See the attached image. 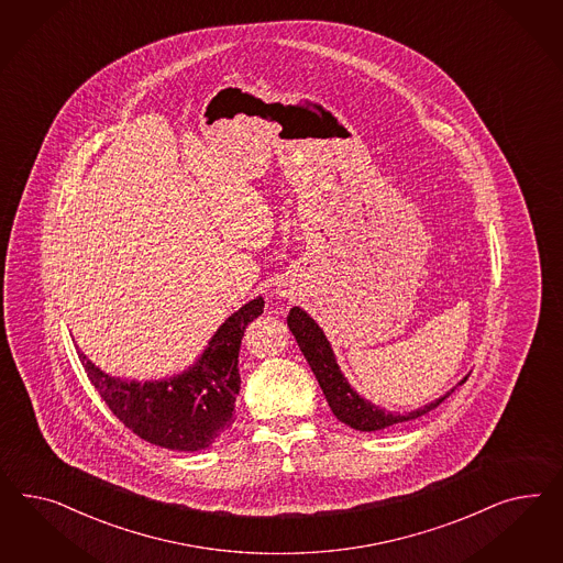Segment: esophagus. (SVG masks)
Wrapping results in <instances>:
<instances>
[{"mask_svg": "<svg viewBox=\"0 0 563 563\" xmlns=\"http://www.w3.org/2000/svg\"><path fill=\"white\" fill-rule=\"evenodd\" d=\"M283 295H285V292H283Z\"/></svg>", "mask_w": 563, "mask_h": 563, "instance_id": "obj_1", "label": "esophagus"}]
</instances>
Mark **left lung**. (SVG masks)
<instances>
[{
	"label": "left lung",
	"instance_id": "obj_1",
	"mask_svg": "<svg viewBox=\"0 0 563 563\" xmlns=\"http://www.w3.org/2000/svg\"><path fill=\"white\" fill-rule=\"evenodd\" d=\"M287 324L289 330L295 336V341L299 344L303 357L307 358L311 372L316 375L322 393H324L328 407L334 412V417L346 423L357 431H379L386 427L396 426V423H405V421H412L427 415L429 410L440 407L443 400L454 393H448L431 400L426 407L421 409L409 410V412H394V410L382 409L374 402L365 400L363 396H358L357 390L349 384V379L336 363V355L330 346V342L325 339L324 330L318 325L313 318H309V313L303 311L301 307H292L287 316ZM468 377V375H466ZM466 377H462L459 386L466 382Z\"/></svg>",
	"mask_w": 563,
	"mask_h": 563
}]
</instances>
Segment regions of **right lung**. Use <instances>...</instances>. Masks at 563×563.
<instances>
[{
	"label": "right lung",
	"mask_w": 563,
	"mask_h": 563,
	"mask_svg": "<svg viewBox=\"0 0 563 563\" xmlns=\"http://www.w3.org/2000/svg\"><path fill=\"white\" fill-rule=\"evenodd\" d=\"M262 311V295L239 307L186 372L163 379H121L104 374L80 349L78 355L88 379L123 426L154 445L198 452L217 442L233 423L241 386L239 346L245 328Z\"/></svg>",
	"instance_id": "1"
}]
</instances>
